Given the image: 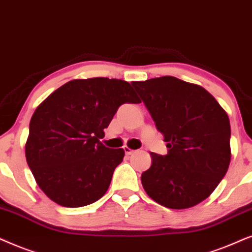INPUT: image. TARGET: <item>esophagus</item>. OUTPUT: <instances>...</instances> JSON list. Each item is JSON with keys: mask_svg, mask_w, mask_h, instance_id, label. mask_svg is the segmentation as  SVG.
<instances>
[{"mask_svg": "<svg viewBox=\"0 0 252 252\" xmlns=\"http://www.w3.org/2000/svg\"><path fill=\"white\" fill-rule=\"evenodd\" d=\"M124 152H126V156H131L132 153H135V151L131 150V149H130V147H128V146H124Z\"/></svg>", "mask_w": 252, "mask_h": 252, "instance_id": "obj_1", "label": "esophagus"}]
</instances>
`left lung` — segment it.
<instances>
[{
  "label": "left lung",
  "instance_id": "1",
  "mask_svg": "<svg viewBox=\"0 0 252 252\" xmlns=\"http://www.w3.org/2000/svg\"><path fill=\"white\" fill-rule=\"evenodd\" d=\"M168 154L151 152L152 165L142 174L146 193L173 210L206 199L230 163V123L216 98L196 84L163 76L132 82Z\"/></svg>",
  "mask_w": 252,
  "mask_h": 252
}]
</instances>
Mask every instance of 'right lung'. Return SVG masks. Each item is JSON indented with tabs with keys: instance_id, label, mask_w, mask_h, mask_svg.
I'll use <instances>...</instances> for the list:
<instances>
[{
	"instance_id": "add662e5",
	"label": "right lung",
	"mask_w": 252,
	"mask_h": 252,
	"mask_svg": "<svg viewBox=\"0 0 252 252\" xmlns=\"http://www.w3.org/2000/svg\"><path fill=\"white\" fill-rule=\"evenodd\" d=\"M126 102H140L128 82L95 77L70 80L36 107L25 156L36 184L54 203L82 207L106 193L124 150L100 139Z\"/></svg>"
}]
</instances>
